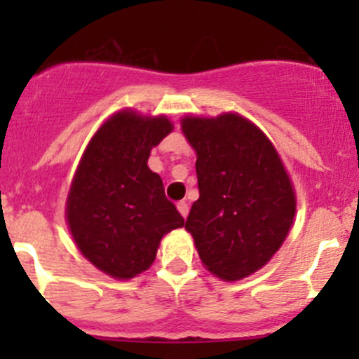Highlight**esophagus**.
I'll list each match as a JSON object with an SVG mask.
<instances>
[{
  "mask_svg": "<svg viewBox=\"0 0 359 359\" xmlns=\"http://www.w3.org/2000/svg\"><path fill=\"white\" fill-rule=\"evenodd\" d=\"M177 210H179L180 215H182L184 219H186L187 213H189V205H187L186 201H179V203H177Z\"/></svg>",
  "mask_w": 359,
  "mask_h": 359,
  "instance_id": "obj_1",
  "label": "esophagus"
}]
</instances>
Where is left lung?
I'll list each match as a JSON object with an SVG mask.
<instances>
[{
    "label": "left lung",
    "instance_id": "left-lung-1",
    "mask_svg": "<svg viewBox=\"0 0 359 359\" xmlns=\"http://www.w3.org/2000/svg\"><path fill=\"white\" fill-rule=\"evenodd\" d=\"M196 151L200 198L186 229L203 266L226 281L247 278L280 250L295 217V193L271 140L243 116H186Z\"/></svg>",
    "mask_w": 359,
    "mask_h": 359
}]
</instances>
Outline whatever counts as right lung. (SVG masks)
<instances>
[{
	"label": "right lung",
	"instance_id": "obj_1",
	"mask_svg": "<svg viewBox=\"0 0 359 359\" xmlns=\"http://www.w3.org/2000/svg\"><path fill=\"white\" fill-rule=\"evenodd\" d=\"M172 130L166 116L116 112L92 137L72 179L69 231L79 252L116 280L149 269L161 238L184 226L161 177L147 166L151 149Z\"/></svg>",
	"mask_w": 359,
	"mask_h": 359
}]
</instances>
